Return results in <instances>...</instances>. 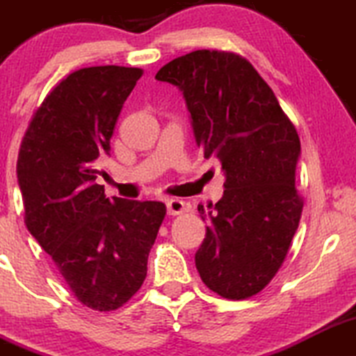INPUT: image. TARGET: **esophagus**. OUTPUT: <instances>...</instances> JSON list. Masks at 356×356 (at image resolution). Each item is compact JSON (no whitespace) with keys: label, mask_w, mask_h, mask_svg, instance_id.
<instances>
[{"label":"esophagus","mask_w":356,"mask_h":356,"mask_svg":"<svg viewBox=\"0 0 356 356\" xmlns=\"http://www.w3.org/2000/svg\"><path fill=\"white\" fill-rule=\"evenodd\" d=\"M186 210L185 202L179 198H171L166 202V211L168 215H179Z\"/></svg>","instance_id":"esophagus-1"}]
</instances>
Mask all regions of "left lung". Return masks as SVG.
<instances>
[{
	"mask_svg": "<svg viewBox=\"0 0 356 356\" xmlns=\"http://www.w3.org/2000/svg\"><path fill=\"white\" fill-rule=\"evenodd\" d=\"M156 81L178 87L203 156L218 158L223 197L205 209V238L195 254L200 277L227 299L269 284L301 218L296 183L301 143L273 89L245 58L197 50L171 60Z\"/></svg>",
	"mask_w": 356,
	"mask_h": 356,
	"instance_id": "1",
	"label": "left lung"
}]
</instances>
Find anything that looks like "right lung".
I'll return each instance as SVG.
<instances>
[{"instance_id": "right-lung-1", "label": "right lung", "mask_w": 356, "mask_h": 356, "mask_svg": "<svg viewBox=\"0 0 356 356\" xmlns=\"http://www.w3.org/2000/svg\"><path fill=\"white\" fill-rule=\"evenodd\" d=\"M133 67L81 69L55 87L28 126L18 154L25 223L82 305L113 311L138 293L166 215L161 202L104 195L95 159L109 154Z\"/></svg>"}]
</instances>
